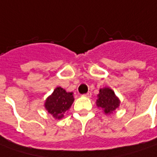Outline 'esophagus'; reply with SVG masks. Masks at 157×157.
Returning a JSON list of instances; mask_svg holds the SVG:
<instances>
[{"label":"esophagus","instance_id":"34e87169","mask_svg":"<svg viewBox=\"0 0 157 157\" xmlns=\"http://www.w3.org/2000/svg\"><path fill=\"white\" fill-rule=\"evenodd\" d=\"M91 95H92V94H91L90 92H89V93H87V94L83 95V96H85V97H88V98H90V97H91Z\"/></svg>","mask_w":157,"mask_h":157}]
</instances>
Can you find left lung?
Masks as SVG:
<instances>
[{"label": "left lung", "mask_w": 157, "mask_h": 157, "mask_svg": "<svg viewBox=\"0 0 157 157\" xmlns=\"http://www.w3.org/2000/svg\"><path fill=\"white\" fill-rule=\"evenodd\" d=\"M96 106L102 109L105 115H110L116 109L119 108L121 101L116 96L114 90L110 88H102L99 90V94L97 95Z\"/></svg>", "instance_id": "8db88e82"}]
</instances>
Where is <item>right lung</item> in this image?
<instances>
[{
	"instance_id": "1",
	"label": "right lung",
	"mask_w": 157,
	"mask_h": 157,
	"mask_svg": "<svg viewBox=\"0 0 157 157\" xmlns=\"http://www.w3.org/2000/svg\"><path fill=\"white\" fill-rule=\"evenodd\" d=\"M73 92H67L62 87H56L53 93L47 97L44 102V107L55 119H62L64 114L70 109L73 104Z\"/></svg>"
}]
</instances>
